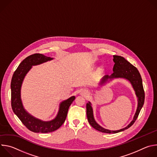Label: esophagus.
Wrapping results in <instances>:
<instances>
[{"mask_svg":"<svg viewBox=\"0 0 157 157\" xmlns=\"http://www.w3.org/2000/svg\"><path fill=\"white\" fill-rule=\"evenodd\" d=\"M81 94L82 95V96H84L85 94H87V92H82V93H81Z\"/></svg>","mask_w":157,"mask_h":157,"instance_id":"34e87169","label":"esophagus"}]
</instances>
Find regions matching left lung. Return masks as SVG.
<instances>
[{
    "label": "left lung",
    "instance_id": "obj_1",
    "mask_svg": "<svg viewBox=\"0 0 157 157\" xmlns=\"http://www.w3.org/2000/svg\"><path fill=\"white\" fill-rule=\"evenodd\" d=\"M113 61L115 63L113 67V73L110 76L105 75L102 79L101 83L103 84L105 82L108 78H123L128 79L132 84L134 90L136 91V94L138 98V107L136 111V113L133 117V121L128 124L126 127L122 128L119 130H109L105 129L101 127L99 124L96 123L93 117V109L91 105V103L86 104V114L89 123L96 130L107 133H116L127 129L131 127L134 122L137 120L140 110L143 107L145 101V92L142 84V79L140 76V74L136 67L133 66L128 61H127L124 57L117 55L113 56Z\"/></svg>",
    "mask_w": 157,
    "mask_h": 157
}]
</instances>
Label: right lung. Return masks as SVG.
<instances>
[{
	"mask_svg": "<svg viewBox=\"0 0 157 157\" xmlns=\"http://www.w3.org/2000/svg\"><path fill=\"white\" fill-rule=\"evenodd\" d=\"M52 59L40 53L30 55L20 63L12 76L10 84L12 110L23 124L29 130L33 132L48 133L59 128L64 122L68 109L75 99V96H72L62 102L56 117L49 122H43L35 119L25 110L20 99V88L25 76L32 66L40 64Z\"/></svg>",
	"mask_w": 157,
	"mask_h": 157,
	"instance_id": "right-lung-1",
	"label": "right lung"
}]
</instances>
